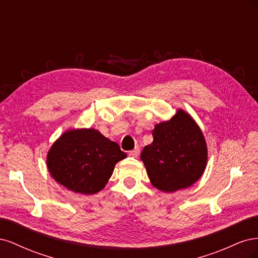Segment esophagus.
<instances>
[{"label": "esophagus", "mask_w": 258, "mask_h": 258, "mask_svg": "<svg viewBox=\"0 0 258 258\" xmlns=\"http://www.w3.org/2000/svg\"><path fill=\"white\" fill-rule=\"evenodd\" d=\"M129 155L132 156V157H138V156L140 155V148L136 147L135 150H132V151L129 152Z\"/></svg>", "instance_id": "esophagus-1"}]
</instances>
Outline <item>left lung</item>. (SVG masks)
I'll list each match as a JSON object with an SVG mask.
<instances>
[{"instance_id": "8db88e82", "label": "left lung", "mask_w": 258, "mask_h": 258, "mask_svg": "<svg viewBox=\"0 0 258 258\" xmlns=\"http://www.w3.org/2000/svg\"><path fill=\"white\" fill-rule=\"evenodd\" d=\"M154 141L141 153L151 183L162 191L173 192L196 183L204 173L208 150L204 134L183 110L168 121L157 123Z\"/></svg>"}]
</instances>
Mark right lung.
<instances>
[{
  "instance_id": "obj_1",
  "label": "right lung",
  "mask_w": 258,
  "mask_h": 258,
  "mask_svg": "<svg viewBox=\"0 0 258 258\" xmlns=\"http://www.w3.org/2000/svg\"><path fill=\"white\" fill-rule=\"evenodd\" d=\"M119 145L96 129L68 130L47 154L51 176L74 192L92 195L104 188L115 165L126 158Z\"/></svg>"
}]
</instances>
